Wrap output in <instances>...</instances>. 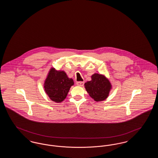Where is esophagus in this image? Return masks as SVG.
Returning <instances> with one entry per match:
<instances>
[{
    "label": "esophagus",
    "mask_w": 158,
    "mask_h": 158,
    "mask_svg": "<svg viewBox=\"0 0 158 158\" xmlns=\"http://www.w3.org/2000/svg\"><path fill=\"white\" fill-rule=\"evenodd\" d=\"M76 85L79 86H83L84 85V82H77Z\"/></svg>",
    "instance_id": "34e87169"
}]
</instances>
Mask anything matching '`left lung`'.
I'll return each instance as SVG.
<instances>
[{
	"instance_id": "8db88e82",
	"label": "left lung",
	"mask_w": 158,
	"mask_h": 158,
	"mask_svg": "<svg viewBox=\"0 0 158 158\" xmlns=\"http://www.w3.org/2000/svg\"><path fill=\"white\" fill-rule=\"evenodd\" d=\"M92 80L85 83V88L89 96L95 101L105 100L109 95L111 84L105 76L95 73L91 76Z\"/></svg>"
}]
</instances>
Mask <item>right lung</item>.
I'll return each mask as SVG.
<instances>
[{
	"label": "right lung",
	"mask_w": 158,
	"mask_h": 158,
	"mask_svg": "<svg viewBox=\"0 0 158 158\" xmlns=\"http://www.w3.org/2000/svg\"><path fill=\"white\" fill-rule=\"evenodd\" d=\"M74 85L72 79L69 78L64 71L52 68L45 79L44 89L49 98L60 103L66 98L70 87Z\"/></svg>",
	"instance_id": "right-lung-1"
}]
</instances>
